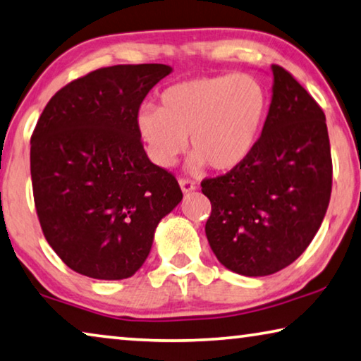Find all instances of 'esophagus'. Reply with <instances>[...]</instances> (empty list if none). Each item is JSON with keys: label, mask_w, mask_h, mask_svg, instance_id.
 Returning a JSON list of instances; mask_svg holds the SVG:
<instances>
[{"label": "esophagus", "mask_w": 361, "mask_h": 361, "mask_svg": "<svg viewBox=\"0 0 361 361\" xmlns=\"http://www.w3.org/2000/svg\"><path fill=\"white\" fill-rule=\"evenodd\" d=\"M180 188H181L183 192L188 194V192L196 191L197 186H196V183L191 181V180H180Z\"/></svg>", "instance_id": "34e87169"}]
</instances>
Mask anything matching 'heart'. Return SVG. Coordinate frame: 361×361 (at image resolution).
I'll return each mask as SVG.
<instances>
[{
  "mask_svg": "<svg viewBox=\"0 0 361 361\" xmlns=\"http://www.w3.org/2000/svg\"><path fill=\"white\" fill-rule=\"evenodd\" d=\"M270 112V94L247 73L197 77L175 83L160 94V107L142 106L136 130L149 157L170 167L186 149V167L199 173L210 165L228 171L249 159L259 145Z\"/></svg>",
  "mask_w": 361,
  "mask_h": 361,
  "instance_id": "heart-1",
  "label": "heart"
}]
</instances>
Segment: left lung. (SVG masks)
<instances>
[{
    "mask_svg": "<svg viewBox=\"0 0 361 361\" xmlns=\"http://www.w3.org/2000/svg\"><path fill=\"white\" fill-rule=\"evenodd\" d=\"M268 118L249 159L201 183L212 214L205 234L219 262L267 276L304 254L326 215L333 162L326 117L307 90L271 66Z\"/></svg>",
    "mask_w": 361,
    "mask_h": 361,
    "instance_id": "obj_1",
    "label": "left lung"
}]
</instances>
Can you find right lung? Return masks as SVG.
Listing matches in <instances>:
<instances>
[{"label":"right lung","instance_id":"add662e5","mask_svg":"<svg viewBox=\"0 0 361 361\" xmlns=\"http://www.w3.org/2000/svg\"><path fill=\"white\" fill-rule=\"evenodd\" d=\"M170 66L98 68L49 99L30 141V173L48 244L83 276H133L159 221L181 202L175 176L154 165L136 114Z\"/></svg>","mask_w":361,"mask_h":361}]
</instances>
